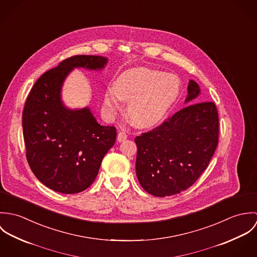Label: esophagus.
<instances>
[{
  "label": "esophagus",
  "instance_id": "34e87169",
  "mask_svg": "<svg viewBox=\"0 0 257 257\" xmlns=\"http://www.w3.org/2000/svg\"><path fill=\"white\" fill-rule=\"evenodd\" d=\"M126 138H127V136H126V134H125L124 132H118V134H117V139H116V140H117L118 143H121V142L125 141Z\"/></svg>",
  "mask_w": 257,
  "mask_h": 257
}]
</instances>
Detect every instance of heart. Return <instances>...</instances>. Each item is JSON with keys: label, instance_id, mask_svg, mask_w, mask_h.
Returning <instances> with one entry per match:
<instances>
[{"label": "heart", "instance_id": "1", "mask_svg": "<svg viewBox=\"0 0 257 257\" xmlns=\"http://www.w3.org/2000/svg\"><path fill=\"white\" fill-rule=\"evenodd\" d=\"M181 93L180 79L144 67L120 74L114 86H109L104 96V110L113 115L120 110V101L130 102L127 115L140 127L158 123L177 102Z\"/></svg>", "mask_w": 257, "mask_h": 257}]
</instances>
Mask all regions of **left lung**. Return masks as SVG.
Wrapping results in <instances>:
<instances>
[{"instance_id": "left-lung-1", "label": "left lung", "mask_w": 257, "mask_h": 257, "mask_svg": "<svg viewBox=\"0 0 257 257\" xmlns=\"http://www.w3.org/2000/svg\"><path fill=\"white\" fill-rule=\"evenodd\" d=\"M200 94L199 84L190 80L187 107L135 140L137 177L150 195L166 197L188 189L208 167L215 153L219 138L218 110L213 102L196 103Z\"/></svg>"}]
</instances>
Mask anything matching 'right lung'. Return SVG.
Instances as JSON below:
<instances>
[{
	"instance_id": "right-lung-1",
	"label": "right lung",
	"mask_w": 257,
	"mask_h": 257,
	"mask_svg": "<svg viewBox=\"0 0 257 257\" xmlns=\"http://www.w3.org/2000/svg\"><path fill=\"white\" fill-rule=\"evenodd\" d=\"M108 58L76 55L41 75L23 111V131L29 165L49 189L75 194L98 175L105 154L113 147L114 126L101 125L89 107L71 109L62 100V87L77 68L101 71Z\"/></svg>"
}]
</instances>
